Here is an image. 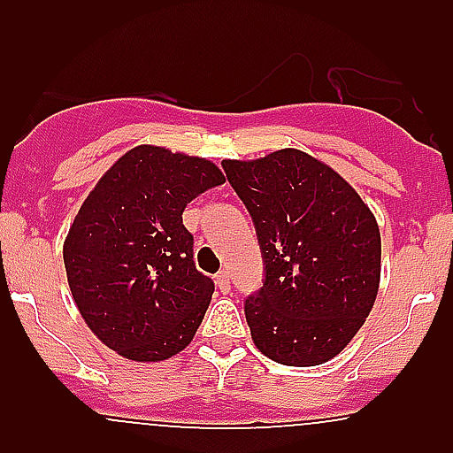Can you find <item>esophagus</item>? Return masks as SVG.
Returning a JSON list of instances; mask_svg holds the SVG:
<instances>
[{
    "mask_svg": "<svg viewBox=\"0 0 453 453\" xmlns=\"http://www.w3.org/2000/svg\"><path fill=\"white\" fill-rule=\"evenodd\" d=\"M214 282H217V287L223 291V294H230V273L219 272L217 276H214Z\"/></svg>",
    "mask_w": 453,
    "mask_h": 453,
    "instance_id": "obj_1",
    "label": "esophagus"
}]
</instances>
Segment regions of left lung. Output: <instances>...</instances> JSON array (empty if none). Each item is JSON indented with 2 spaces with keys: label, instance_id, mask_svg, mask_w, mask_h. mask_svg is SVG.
I'll list each match as a JSON object with an SVG mask.
<instances>
[{
  "label": "left lung",
  "instance_id": "8db88e82",
  "mask_svg": "<svg viewBox=\"0 0 453 453\" xmlns=\"http://www.w3.org/2000/svg\"><path fill=\"white\" fill-rule=\"evenodd\" d=\"M252 217L265 280L245 300L256 349L285 366H318L366 322L381 278L374 214L331 166L298 149L223 159Z\"/></svg>",
  "mask_w": 453,
  "mask_h": 453
}]
</instances>
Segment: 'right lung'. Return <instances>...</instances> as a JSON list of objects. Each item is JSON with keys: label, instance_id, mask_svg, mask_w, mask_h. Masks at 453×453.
Wrapping results in <instances>:
<instances>
[{"label": "right lung", "instance_id": "1", "mask_svg": "<svg viewBox=\"0 0 453 453\" xmlns=\"http://www.w3.org/2000/svg\"><path fill=\"white\" fill-rule=\"evenodd\" d=\"M226 177L210 159L140 144L81 205L63 243L67 282L96 337L134 362L193 342L214 282L197 272L181 212Z\"/></svg>", "mask_w": 453, "mask_h": 453}]
</instances>
